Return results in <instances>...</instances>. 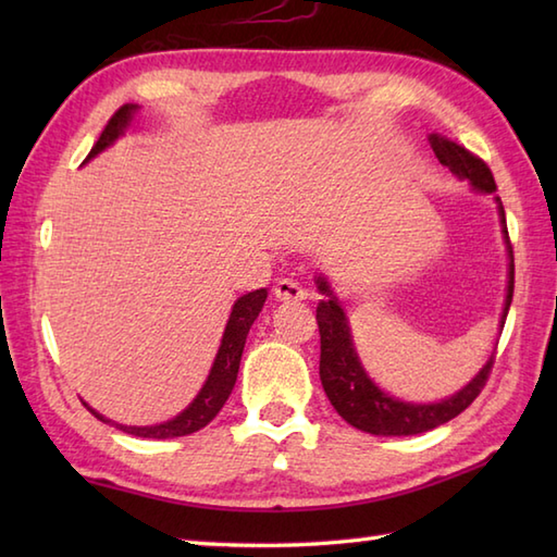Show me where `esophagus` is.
Wrapping results in <instances>:
<instances>
[{"instance_id":"1","label":"esophagus","mask_w":557,"mask_h":557,"mask_svg":"<svg viewBox=\"0 0 557 557\" xmlns=\"http://www.w3.org/2000/svg\"><path fill=\"white\" fill-rule=\"evenodd\" d=\"M272 294H275L277 301H304L306 299V289L299 285L297 280H280L275 287H272Z\"/></svg>"}]
</instances>
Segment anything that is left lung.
Listing matches in <instances>:
<instances>
[{
	"mask_svg": "<svg viewBox=\"0 0 557 557\" xmlns=\"http://www.w3.org/2000/svg\"><path fill=\"white\" fill-rule=\"evenodd\" d=\"M429 140L435 158L441 160V164H445L449 172L459 176V180H467L476 191L495 194L498 186H495L493 172L479 156L469 152L465 146H457L455 140H449L441 134H431ZM498 210L507 242V253H510V280H507V297L500 318V327H505V318L507 311H510L515 292V258L500 198ZM315 282L321 294L327 297L318 304L315 309L318 330H321V383L330 405H333L339 417L351 423L354 429L371 435H417L459 417V413L481 395V389L491 375L495 357H491L486 366L476 373L474 381L461 387L457 395L443 401H435V405H411V401H399L385 395L383 389L366 375L363 366L357 357V349H354L345 309H342L333 289H330L327 280L318 277Z\"/></svg>",
	"mask_w": 557,
	"mask_h": 557,
	"instance_id": "8db88e82",
	"label": "left lung"
}]
</instances>
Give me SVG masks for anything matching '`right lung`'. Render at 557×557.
<instances>
[{"mask_svg": "<svg viewBox=\"0 0 557 557\" xmlns=\"http://www.w3.org/2000/svg\"><path fill=\"white\" fill-rule=\"evenodd\" d=\"M136 110H138V104H124V108L116 110L112 114V120L104 124L98 144L92 146L86 160L96 158L98 152L112 146L114 140L124 134V128L128 126V122H132ZM265 299H268V289H256V292L244 294V297L234 301L227 327H224V335H222V345L218 349V357H215V363H212L208 381L203 387H200L196 399L180 413V417H174L172 421H164L158 425H122V423H112L110 419L100 417V413L96 409H90L86 401H83V405H86V409L96 419H100L104 423H112L120 431L138 435V437H158V441H162V437H180V435L200 431L203 425H208L212 419L218 417V411L224 407V401H227V397L232 395V387L236 383V373H239V361H242V351L246 345V335L258 318L260 309H263Z\"/></svg>", "mask_w": 557, "mask_h": 557, "instance_id": "right-lung-1", "label": "right lung"}]
</instances>
